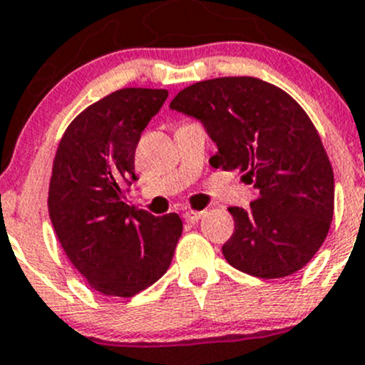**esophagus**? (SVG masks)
Masks as SVG:
<instances>
[{"instance_id": "1", "label": "esophagus", "mask_w": 365, "mask_h": 365, "mask_svg": "<svg viewBox=\"0 0 365 365\" xmlns=\"http://www.w3.org/2000/svg\"><path fill=\"white\" fill-rule=\"evenodd\" d=\"M205 216V210H186L184 212V220L190 221V223H195V221L202 220Z\"/></svg>"}]
</instances>
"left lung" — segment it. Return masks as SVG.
<instances>
[{
  "label": "left lung",
  "instance_id": "left-lung-1",
  "mask_svg": "<svg viewBox=\"0 0 365 365\" xmlns=\"http://www.w3.org/2000/svg\"><path fill=\"white\" fill-rule=\"evenodd\" d=\"M172 110L204 125L212 167L242 172L257 198L230 207L221 250L232 267L265 279L302 269L329 234L334 172L317 128L288 93L255 77H220L182 89Z\"/></svg>",
  "mask_w": 365,
  "mask_h": 365
}]
</instances>
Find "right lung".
<instances>
[{"label": "right lung", "instance_id": "add662e5", "mask_svg": "<svg viewBox=\"0 0 365 365\" xmlns=\"http://www.w3.org/2000/svg\"><path fill=\"white\" fill-rule=\"evenodd\" d=\"M167 89L126 88L89 105L66 128L56 151L48 216L61 247L89 287L133 297L170 267L182 221L126 204L135 149L160 112Z\"/></svg>", "mask_w": 365, "mask_h": 365}]
</instances>
